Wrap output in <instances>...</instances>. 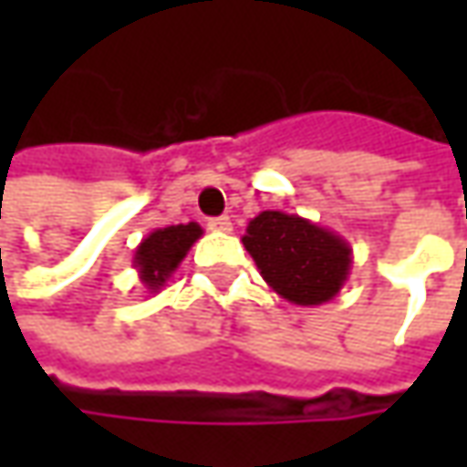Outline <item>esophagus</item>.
Masks as SVG:
<instances>
[{
  "label": "esophagus",
  "mask_w": 467,
  "mask_h": 467,
  "mask_svg": "<svg viewBox=\"0 0 467 467\" xmlns=\"http://www.w3.org/2000/svg\"><path fill=\"white\" fill-rule=\"evenodd\" d=\"M207 228H210V231H218V234H228L234 225H231V218H228V215H221V218H210V221H207Z\"/></svg>",
  "instance_id": "34e87169"
}]
</instances>
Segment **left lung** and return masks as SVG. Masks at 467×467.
<instances>
[{
  "label": "left lung",
  "instance_id": "left-lung-1",
  "mask_svg": "<svg viewBox=\"0 0 467 467\" xmlns=\"http://www.w3.org/2000/svg\"><path fill=\"white\" fill-rule=\"evenodd\" d=\"M242 244L265 283L298 306L332 301L353 265V249L343 236L280 210H262L252 218Z\"/></svg>",
  "mask_w": 467,
  "mask_h": 467
}]
</instances>
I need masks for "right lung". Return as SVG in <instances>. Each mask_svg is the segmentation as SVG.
I'll return each mask as SVG.
<instances>
[{
    "instance_id": "right-lung-1",
    "label": "right lung",
    "mask_w": 467,
    "mask_h": 467,
    "mask_svg": "<svg viewBox=\"0 0 467 467\" xmlns=\"http://www.w3.org/2000/svg\"><path fill=\"white\" fill-rule=\"evenodd\" d=\"M202 236V228L194 223L166 225V228H155L150 231L140 246L135 249V270L140 275V283L150 291L158 294L171 275L179 270L182 260L187 257L192 244Z\"/></svg>"
}]
</instances>
